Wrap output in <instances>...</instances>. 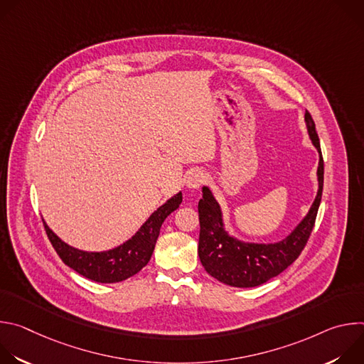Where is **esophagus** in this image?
Here are the masks:
<instances>
[{
    "label": "esophagus",
    "mask_w": 364,
    "mask_h": 364,
    "mask_svg": "<svg viewBox=\"0 0 364 364\" xmlns=\"http://www.w3.org/2000/svg\"><path fill=\"white\" fill-rule=\"evenodd\" d=\"M205 181V174L203 171H193L188 177H187V186L190 188H198Z\"/></svg>",
    "instance_id": "obj_1"
}]
</instances>
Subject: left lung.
Instances as JSON below:
<instances>
[{
  "label": "left lung",
  "mask_w": 364,
  "mask_h": 364,
  "mask_svg": "<svg viewBox=\"0 0 364 364\" xmlns=\"http://www.w3.org/2000/svg\"><path fill=\"white\" fill-rule=\"evenodd\" d=\"M308 135L320 154L318 191L306 216L282 240L277 243H247L237 240L225 230L222 209L209 187H203V198L198 201L200 237L198 257L207 274L218 281L237 288L262 285L285 271L305 247L313 232L324 183V161L316 124L309 112H305Z\"/></svg>",
  "instance_id": "1"
}]
</instances>
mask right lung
Wrapping results in <instances>:
<instances>
[{
    "instance_id": "1",
    "label": "right lung",
    "mask_w": 364,
    "mask_h": 364,
    "mask_svg": "<svg viewBox=\"0 0 364 364\" xmlns=\"http://www.w3.org/2000/svg\"><path fill=\"white\" fill-rule=\"evenodd\" d=\"M183 201L181 191L155 210L141 229L125 243L105 252H86L65 243L44 223L48 240L62 261L82 277L100 284H114L138 274L151 259L163 222Z\"/></svg>"
}]
</instances>
